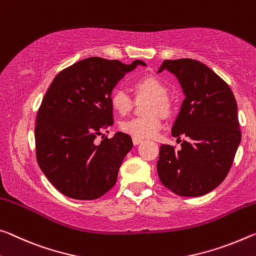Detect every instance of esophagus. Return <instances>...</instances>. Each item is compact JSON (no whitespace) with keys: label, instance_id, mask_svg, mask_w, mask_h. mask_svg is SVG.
<instances>
[{"label":"esophagus","instance_id":"esophagus-1","mask_svg":"<svg viewBox=\"0 0 256 256\" xmlns=\"http://www.w3.org/2000/svg\"><path fill=\"white\" fill-rule=\"evenodd\" d=\"M132 141H133V144L136 146V144H139L142 142V139H139V138H133Z\"/></svg>","mask_w":256,"mask_h":256}]
</instances>
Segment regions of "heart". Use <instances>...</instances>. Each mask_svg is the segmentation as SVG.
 I'll list each match as a JSON object with an SVG mask.
<instances>
[{"instance_id": "b5f03b06", "label": "heart", "mask_w": 256, "mask_h": 256, "mask_svg": "<svg viewBox=\"0 0 256 256\" xmlns=\"http://www.w3.org/2000/svg\"><path fill=\"white\" fill-rule=\"evenodd\" d=\"M134 91L138 96H148L150 100L148 102L147 112H160L168 114L171 109V102L168 96V86L156 76L147 75L136 80L133 84ZM110 106L114 110L122 114H126L131 108L132 99L128 93L123 88H115L112 92ZM162 128V120L157 114H150L147 116L133 117L120 123V130L128 136L139 139L154 138L158 134Z\"/></svg>"}]
</instances>
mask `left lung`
Returning a JSON list of instances; mask_svg holds the SVG:
<instances>
[{"label":"left lung","instance_id":"obj_1","mask_svg":"<svg viewBox=\"0 0 256 256\" xmlns=\"http://www.w3.org/2000/svg\"><path fill=\"white\" fill-rule=\"evenodd\" d=\"M164 70L178 77L186 94L172 136L187 140L180 150L160 146L158 176L179 196H202L228 176L242 140L236 99L229 85L197 60H164L158 72Z\"/></svg>","mask_w":256,"mask_h":256}]
</instances>
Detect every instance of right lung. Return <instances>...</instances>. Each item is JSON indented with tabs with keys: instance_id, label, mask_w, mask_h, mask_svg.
I'll return each mask as SVG.
<instances>
[{
	"instance_id": "right-lung-1",
	"label": "right lung",
	"mask_w": 256,
	"mask_h": 256,
	"mask_svg": "<svg viewBox=\"0 0 256 256\" xmlns=\"http://www.w3.org/2000/svg\"><path fill=\"white\" fill-rule=\"evenodd\" d=\"M136 64L91 56L58 72L38 108L36 160L48 181L64 196L93 200L108 192L132 149L131 136L102 134L112 125V91ZM102 136V142L95 139Z\"/></svg>"
}]
</instances>
